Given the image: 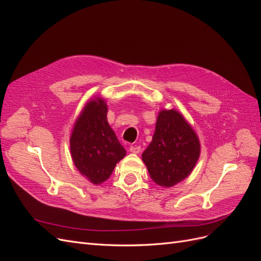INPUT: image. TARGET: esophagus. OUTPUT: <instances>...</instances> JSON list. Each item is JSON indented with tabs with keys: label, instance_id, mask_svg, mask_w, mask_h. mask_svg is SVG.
Returning a JSON list of instances; mask_svg holds the SVG:
<instances>
[{
	"label": "esophagus",
	"instance_id": "obj_1",
	"mask_svg": "<svg viewBox=\"0 0 261 261\" xmlns=\"http://www.w3.org/2000/svg\"><path fill=\"white\" fill-rule=\"evenodd\" d=\"M129 152L135 153V154L139 153L140 152V147L139 146H130L129 147Z\"/></svg>",
	"mask_w": 261,
	"mask_h": 261
}]
</instances>
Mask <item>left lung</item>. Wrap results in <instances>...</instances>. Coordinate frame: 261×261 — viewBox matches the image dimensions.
I'll use <instances>...</instances> for the list:
<instances>
[{"label":"left lung","instance_id":"1","mask_svg":"<svg viewBox=\"0 0 261 261\" xmlns=\"http://www.w3.org/2000/svg\"><path fill=\"white\" fill-rule=\"evenodd\" d=\"M199 155V138L183 114L162 109L152 141L141 155L150 177L159 186H174L191 174Z\"/></svg>","mask_w":261,"mask_h":261}]
</instances>
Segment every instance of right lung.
<instances>
[{
	"mask_svg": "<svg viewBox=\"0 0 261 261\" xmlns=\"http://www.w3.org/2000/svg\"><path fill=\"white\" fill-rule=\"evenodd\" d=\"M108 106L105 99L94 97L87 101L76 118L69 138L70 155L81 174L94 185L106 181L126 155L108 123Z\"/></svg>",
	"mask_w": 261,
	"mask_h": 261,
	"instance_id": "obj_1",
	"label": "right lung"
}]
</instances>
